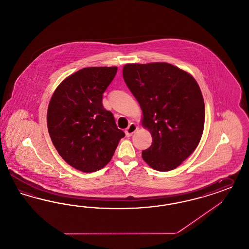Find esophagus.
<instances>
[{
  "instance_id": "esophagus-1",
  "label": "esophagus",
  "mask_w": 249,
  "mask_h": 249,
  "mask_svg": "<svg viewBox=\"0 0 249 249\" xmlns=\"http://www.w3.org/2000/svg\"><path fill=\"white\" fill-rule=\"evenodd\" d=\"M138 125L136 124H134V123H131L130 124L128 125V127L125 129V135H126V137H131L137 130H138Z\"/></svg>"
}]
</instances>
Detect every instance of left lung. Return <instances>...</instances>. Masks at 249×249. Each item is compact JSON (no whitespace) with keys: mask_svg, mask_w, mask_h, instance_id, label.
I'll return each instance as SVG.
<instances>
[{"mask_svg":"<svg viewBox=\"0 0 249 249\" xmlns=\"http://www.w3.org/2000/svg\"><path fill=\"white\" fill-rule=\"evenodd\" d=\"M123 75L141 110V124L152 137L142 158L152 169L181 165L202 137L205 104L192 74L168 63L126 64Z\"/></svg>","mask_w":249,"mask_h":249,"instance_id":"obj_1","label":"left lung"}]
</instances>
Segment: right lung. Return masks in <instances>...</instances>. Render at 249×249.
<instances>
[{
	"label": "right lung",
	"instance_id": "right-lung-1",
	"mask_svg": "<svg viewBox=\"0 0 249 249\" xmlns=\"http://www.w3.org/2000/svg\"><path fill=\"white\" fill-rule=\"evenodd\" d=\"M116 72V66L78 70L56 88L48 106L47 126L53 146L69 165L83 173L107 165L124 137L102 105V94Z\"/></svg>",
	"mask_w": 249,
	"mask_h": 249
}]
</instances>
